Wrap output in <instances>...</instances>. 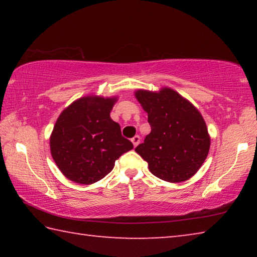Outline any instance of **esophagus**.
<instances>
[{"instance_id": "34e87169", "label": "esophagus", "mask_w": 257, "mask_h": 257, "mask_svg": "<svg viewBox=\"0 0 257 257\" xmlns=\"http://www.w3.org/2000/svg\"><path fill=\"white\" fill-rule=\"evenodd\" d=\"M132 142H133L134 146L136 147V146L139 144V142H141V137H139L138 135H136V136H135V137H133V138H132Z\"/></svg>"}]
</instances>
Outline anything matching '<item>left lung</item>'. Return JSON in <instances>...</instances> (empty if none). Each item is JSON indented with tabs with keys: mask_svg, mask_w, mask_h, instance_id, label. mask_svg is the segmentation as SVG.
Wrapping results in <instances>:
<instances>
[{
	"mask_svg": "<svg viewBox=\"0 0 257 257\" xmlns=\"http://www.w3.org/2000/svg\"><path fill=\"white\" fill-rule=\"evenodd\" d=\"M137 101L147 112L151 133L135 151L149 163L155 177L169 182L188 180L210 151L206 123L196 107L176 90L139 89Z\"/></svg>",
	"mask_w": 257,
	"mask_h": 257,
	"instance_id": "8db88e82",
	"label": "left lung"
}]
</instances>
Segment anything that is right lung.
<instances>
[{
	"mask_svg": "<svg viewBox=\"0 0 257 257\" xmlns=\"http://www.w3.org/2000/svg\"><path fill=\"white\" fill-rule=\"evenodd\" d=\"M116 97L85 96L64 108L50 137L51 154L69 180L90 185L103 179L115 161L134 149L110 113Z\"/></svg>",
	"mask_w": 257,
	"mask_h": 257,
	"instance_id": "1",
	"label": "right lung"
}]
</instances>
